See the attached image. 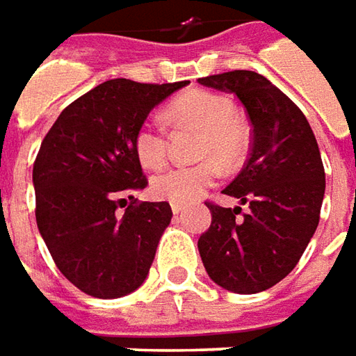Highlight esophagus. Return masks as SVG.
<instances>
[{"instance_id":"obj_1","label":"esophagus","mask_w":356,"mask_h":356,"mask_svg":"<svg viewBox=\"0 0 356 356\" xmlns=\"http://www.w3.org/2000/svg\"><path fill=\"white\" fill-rule=\"evenodd\" d=\"M170 208H172V212L176 213V216H178V213L184 210V206H182V204H170Z\"/></svg>"}]
</instances>
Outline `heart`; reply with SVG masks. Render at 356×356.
<instances>
[{
	"label": "heart",
	"instance_id": "obj_1",
	"mask_svg": "<svg viewBox=\"0 0 356 356\" xmlns=\"http://www.w3.org/2000/svg\"><path fill=\"white\" fill-rule=\"evenodd\" d=\"M172 124L202 130L200 156L216 158L224 166L238 164L248 148V132L239 122L238 108L224 95L210 90H190L168 106ZM132 148L144 168L154 170L166 160V140L160 124L144 120L132 136ZM218 166L208 160L196 166H172L150 182V192L158 200L188 204L216 182Z\"/></svg>",
	"mask_w": 356,
	"mask_h": 356
}]
</instances>
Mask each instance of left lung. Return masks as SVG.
<instances>
[{
	"label": "left lung",
	"mask_w": 356,
	"mask_h": 356,
	"mask_svg": "<svg viewBox=\"0 0 356 356\" xmlns=\"http://www.w3.org/2000/svg\"><path fill=\"white\" fill-rule=\"evenodd\" d=\"M232 92L253 127L252 152L224 194L250 210L206 204L212 224L198 239L202 264L213 283L232 293H259L291 273L313 238L325 170L315 134L297 104L266 76L229 71L198 79Z\"/></svg>",
	"instance_id": "obj_1"
}]
</instances>
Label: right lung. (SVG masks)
I'll return each mask as SVG.
<instances>
[{"label": "right lung", "mask_w": 356, "mask_h": 356, "mask_svg": "<svg viewBox=\"0 0 356 356\" xmlns=\"http://www.w3.org/2000/svg\"><path fill=\"white\" fill-rule=\"evenodd\" d=\"M186 85L106 81L69 104L41 143L33 164L37 227L59 271L87 295L124 297L150 271L170 204L132 202L122 216L117 208L122 194L146 186L134 132Z\"/></svg>", "instance_id": "obj_1"}]
</instances>
